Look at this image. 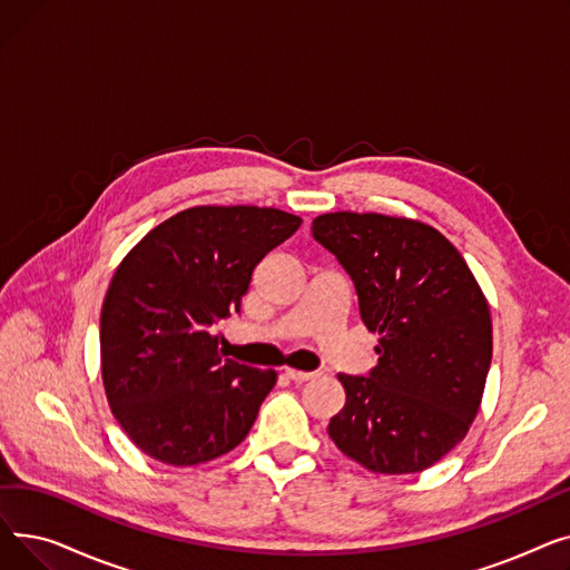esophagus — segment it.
Returning <instances> with one entry per match:
<instances>
[{"label":"esophagus","instance_id":"1","mask_svg":"<svg viewBox=\"0 0 570 570\" xmlns=\"http://www.w3.org/2000/svg\"><path fill=\"white\" fill-rule=\"evenodd\" d=\"M286 376L295 383H303V381H312L316 374L314 372H301V370H286Z\"/></svg>","mask_w":570,"mask_h":570}]
</instances>
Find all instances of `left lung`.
Segmentation results:
<instances>
[{
	"label": "left lung",
	"mask_w": 570,
	"mask_h": 570,
	"mask_svg": "<svg viewBox=\"0 0 570 570\" xmlns=\"http://www.w3.org/2000/svg\"><path fill=\"white\" fill-rule=\"evenodd\" d=\"M316 243L351 277L357 309L379 333L367 376L337 374L344 409L331 417L340 451L376 473H415L464 439L492 361L481 286L428 224L333 213L312 224Z\"/></svg>",
	"instance_id": "8db88e82"
}]
</instances>
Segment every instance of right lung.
<instances>
[{"instance_id":"right-lung-1","label":"right lung","mask_w":570,"mask_h":570,"mask_svg":"<svg viewBox=\"0 0 570 570\" xmlns=\"http://www.w3.org/2000/svg\"><path fill=\"white\" fill-rule=\"evenodd\" d=\"M301 224L275 207H191L119 263L101 309V372L142 453L191 466L249 434L277 374L224 357L213 327L239 314L254 267Z\"/></svg>"}]
</instances>
